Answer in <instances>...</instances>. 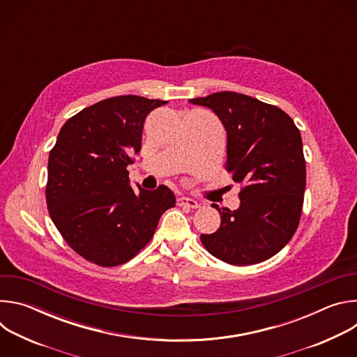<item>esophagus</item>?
<instances>
[{
    "mask_svg": "<svg viewBox=\"0 0 357 357\" xmlns=\"http://www.w3.org/2000/svg\"><path fill=\"white\" fill-rule=\"evenodd\" d=\"M178 205H179V206H185V208H190V209H196V208L199 206L197 202H196L195 199L186 197V196H181V197L178 199Z\"/></svg>",
    "mask_w": 357,
    "mask_h": 357,
    "instance_id": "1",
    "label": "esophagus"
}]
</instances>
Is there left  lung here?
Listing matches in <instances>:
<instances>
[{"label": "left lung", "mask_w": 357, "mask_h": 357, "mask_svg": "<svg viewBox=\"0 0 357 357\" xmlns=\"http://www.w3.org/2000/svg\"><path fill=\"white\" fill-rule=\"evenodd\" d=\"M189 101L209 107L222 121L227 134L226 169L244 185L236 211L213 205L220 227L200 234L202 244L233 266L268 260L299 223L307 179L301 132L285 112L245 94L220 91Z\"/></svg>", "instance_id": "1"}]
</instances>
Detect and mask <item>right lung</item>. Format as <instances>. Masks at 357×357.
<instances>
[{"mask_svg": "<svg viewBox=\"0 0 357 357\" xmlns=\"http://www.w3.org/2000/svg\"><path fill=\"white\" fill-rule=\"evenodd\" d=\"M164 100L117 96L69 119L49 152L46 203L66 243L103 267L131 260L152 238L174 192L130 186L127 165L141 149L146 116Z\"/></svg>", "mask_w": 357, "mask_h": 357, "instance_id": "obj_1", "label": "right lung"}]
</instances>
